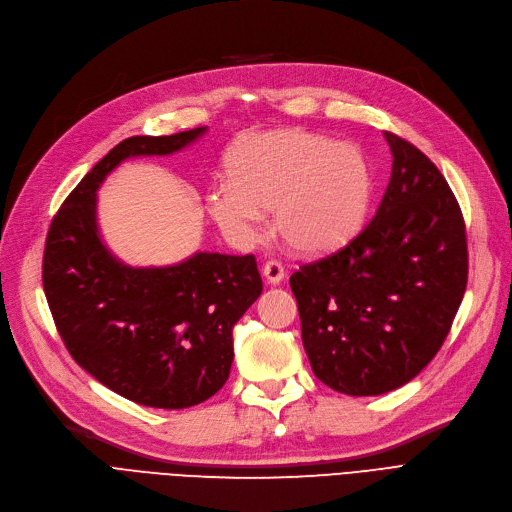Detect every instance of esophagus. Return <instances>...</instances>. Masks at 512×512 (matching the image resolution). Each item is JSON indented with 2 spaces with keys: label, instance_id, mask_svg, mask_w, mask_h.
<instances>
[{
  "label": "esophagus",
  "instance_id": "1",
  "mask_svg": "<svg viewBox=\"0 0 512 512\" xmlns=\"http://www.w3.org/2000/svg\"><path fill=\"white\" fill-rule=\"evenodd\" d=\"M261 272L268 278V282H272V285H278V282L285 278V266H282V261L278 259L266 261V266H263Z\"/></svg>",
  "mask_w": 512,
  "mask_h": 512
}]
</instances>
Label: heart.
<instances>
[{
	"mask_svg": "<svg viewBox=\"0 0 512 512\" xmlns=\"http://www.w3.org/2000/svg\"><path fill=\"white\" fill-rule=\"evenodd\" d=\"M230 181L206 194V208L236 242H257L266 230L261 208H274L280 238L316 255L342 244L361 225L371 192L369 164L352 143L301 130L242 139L227 160Z\"/></svg>",
	"mask_w": 512,
	"mask_h": 512,
	"instance_id": "b5f03b06",
	"label": "heart"
}]
</instances>
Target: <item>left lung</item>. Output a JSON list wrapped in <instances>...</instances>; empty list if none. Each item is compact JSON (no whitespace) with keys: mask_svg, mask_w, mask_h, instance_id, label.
I'll use <instances>...</instances> for the list:
<instances>
[{"mask_svg":"<svg viewBox=\"0 0 512 512\" xmlns=\"http://www.w3.org/2000/svg\"><path fill=\"white\" fill-rule=\"evenodd\" d=\"M386 141L392 177L373 219L291 276L312 371L350 396L411 382L441 350L468 282L466 225L441 170L394 132Z\"/></svg>","mask_w":512,"mask_h":512,"instance_id":"1","label":"left lung"}]
</instances>
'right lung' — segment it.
<instances>
[{"label":"right lung","mask_w":512,"mask_h":512,"mask_svg":"<svg viewBox=\"0 0 512 512\" xmlns=\"http://www.w3.org/2000/svg\"><path fill=\"white\" fill-rule=\"evenodd\" d=\"M206 128L130 137L75 185L46 236L42 282L73 361L128 401L185 409L230 377L232 329L261 295L253 255L196 253L168 268H128L97 230V189L122 160L166 156Z\"/></svg>","instance_id":"right-lung-1"}]
</instances>
